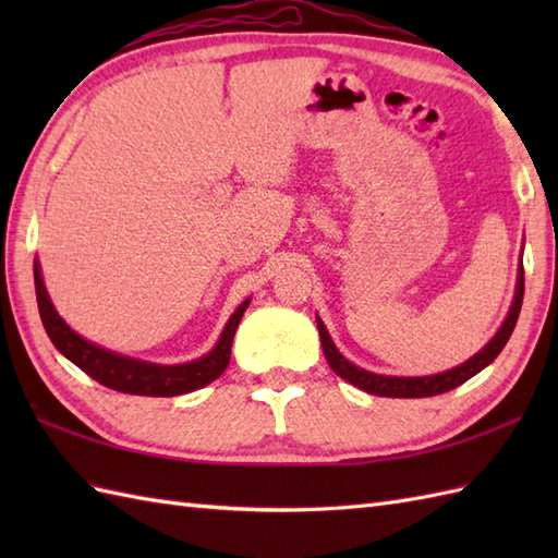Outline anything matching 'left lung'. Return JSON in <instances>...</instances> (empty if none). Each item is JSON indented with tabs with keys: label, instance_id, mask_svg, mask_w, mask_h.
I'll return each mask as SVG.
<instances>
[{
	"label": "left lung",
	"instance_id": "1",
	"mask_svg": "<svg viewBox=\"0 0 558 558\" xmlns=\"http://www.w3.org/2000/svg\"><path fill=\"white\" fill-rule=\"evenodd\" d=\"M523 292H525V276H523V268H520L515 300H513L511 312H508V316H506L504 326L499 328V333H496L489 345L482 352H477L475 357L468 360L465 364L456 366V369L436 374V376L398 378V376H378L372 372H364V369H360V366H354L345 357H342V354L336 350L333 340H330L326 326L318 322V318H316V326H318V336H322V348H324L330 369H333L340 378H345V381H350L352 386H357L372 396H384V398H429V396L446 393V390H453L460 384H465L468 378L480 374L484 366L499 357V352L504 350V345L508 342V338H511L513 328H515L520 306H523Z\"/></svg>",
	"mask_w": 558,
	"mask_h": 558
}]
</instances>
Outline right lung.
Wrapping results in <instances>:
<instances>
[{"mask_svg":"<svg viewBox=\"0 0 558 558\" xmlns=\"http://www.w3.org/2000/svg\"><path fill=\"white\" fill-rule=\"evenodd\" d=\"M33 276H35V298H38L40 318L47 336L52 340V345L62 352L66 360L74 362L81 372H86L90 378H96L98 384L129 396L170 398V396L192 393V390L216 381V378L228 369L234 330L240 326L242 314L248 306V300L236 306V312L232 314L228 326L222 330L218 345L213 348L206 357L189 364L160 366V364L122 357V354L102 350L98 345H93V342L83 340L81 336H76L74 330L59 318L50 298H47L38 264L33 268Z\"/></svg>","mask_w":558,"mask_h":558,"instance_id":"1","label":"right lung"}]
</instances>
